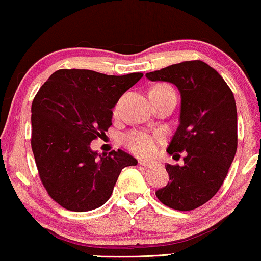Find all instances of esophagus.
Segmentation results:
<instances>
[{
    "mask_svg": "<svg viewBox=\"0 0 261 261\" xmlns=\"http://www.w3.org/2000/svg\"><path fill=\"white\" fill-rule=\"evenodd\" d=\"M139 164H140L141 166H145V167H149V166L154 165V163L148 162V160H139Z\"/></svg>",
    "mask_w": 261,
    "mask_h": 261,
    "instance_id": "34e87169",
    "label": "esophagus"
}]
</instances>
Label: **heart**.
I'll list each match as a JSON object with an SVG mask.
<instances>
[{"mask_svg":"<svg viewBox=\"0 0 261 261\" xmlns=\"http://www.w3.org/2000/svg\"><path fill=\"white\" fill-rule=\"evenodd\" d=\"M173 91L172 88L166 84H159L153 87L149 92ZM117 113V106L114 108V114ZM164 140V135L160 132H148L144 129H133L127 132L122 137V144L128 151L142 158H147L154 154L158 146Z\"/></svg>","mask_w":261,"mask_h":261,"instance_id":"b5f03b06","label":"heart"}]
</instances>
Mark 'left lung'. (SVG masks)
<instances>
[{
	"instance_id": "1",
	"label": "left lung",
	"mask_w": 261,
	"mask_h": 261,
	"mask_svg": "<svg viewBox=\"0 0 261 261\" xmlns=\"http://www.w3.org/2000/svg\"><path fill=\"white\" fill-rule=\"evenodd\" d=\"M146 77L170 82L179 90V126L167 153H188L183 166L167 164L170 181L155 195L174 210H194L216 195L237 153L234 95L221 74L202 60L173 64Z\"/></svg>"
}]
</instances>
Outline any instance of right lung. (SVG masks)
Wrapping results in <instances>:
<instances>
[{
  "label": "right lung",
  "mask_w": 261,
  "mask_h": 261,
  "mask_svg": "<svg viewBox=\"0 0 261 261\" xmlns=\"http://www.w3.org/2000/svg\"><path fill=\"white\" fill-rule=\"evenodd\" d=\"M142 76L62 69L39 89L32 102V151L42 185L63 208L89 212L103 205L121 170L138 164L122 149L97 154L90 142L105 137L113 107Z\"/></svg>",
  "instance_id": "add662e5"
}]
</instances>
